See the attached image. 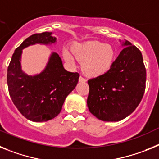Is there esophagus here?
<instances>
[{"label": "esophagus", "mask_w": 159, "mask_h": 159, "mask_svg": "<svg viewBox=\"0 0 159 159\" xmlns=\"http://www.w3.org/2000/svg\"><path fill=\"white\" fill-rule=\"evenodd\" d=\"M86 80H85V78H83L82 76H80V78H79V81L80 82H84V81H85Z\"/></svg>", "instance_id": "obj_1"}]
</instances>
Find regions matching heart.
Returning <instances> with one entry per match:
<instances>
[{
	"label": "heart",
	"instance_id": "obj_1",
	"mask_svg": "<svg viewBox=\"0 0 159 159\" xmlns=\"http://www.w3.org/2000/svg\"><path fill=\"white\" fill-rule=\"evenodd\" d=\"M73 52L78 60L84 61V71L91 76L99 75L107 71L114 60L112 47L98 41H88L76 45ZM63 56L66 61L73 63V57L68 51H63Z\"/></svg>",
	"mask_w": 159,
	"mask_h": 159
}]
</instances>
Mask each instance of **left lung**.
Instances as JSON below:
<instances>
[{"mask_svg": "<svg viewBox=\"0 0 159 159\" xmlns=\"http://www.w3.org/2000/svg\"><path fill=\"white\" fill-rule=\"evenodd\" d=\"M105 74L88 80L87 106L98 119L118 121L137 108L146 89V71L143 55L128 41Z\"/></svg>", "mask_w": 159, "mask_h": 159, "instance_id": "1", "label": "left lung"}]
</instances>
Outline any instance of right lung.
Returning a JSON list of instances; mask_svg holds the SVG:
<instances>
[{"mask_svg":"<svg viewBox=\"0 0 159 159\" xmlns=\"http://www.w3.org/2000/svg\"><path fill=\"white\" fill-rule=\"evenodd\" d=\"M52 33L35 34L26 38L15 49L7 70L9 93L17 110L30 121L41 122L60 114L66 98L76 87L79 74L66 71L57 53L51 54L46 67L39 74L29 76L22 71V49L34 44H52Z\"/></svg>","mask_w":159,"mask_h":159,"instance_id":"right-lung-1","label":"right lung"}]
</instances>
